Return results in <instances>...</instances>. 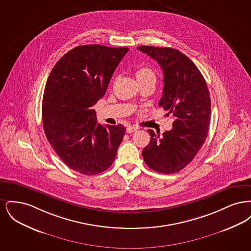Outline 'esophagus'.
Wrapping results in <instances>:
<instances>
[{"instance_id":"esophagus-1","label":"esophagus","mask_w":251,"mask_h":251,"mask_svg":"<svg viewBox=\"0 0 251 251\" xmlns=\"http://www.w3.org/2000/svg\"><path fill=\"white\" fill-rule=\"evenodd\" d=\"M136 130H137V128H136V127H134V126H131V125H129V126L126 128V131H127L128 133L133 132V131H135Z\"/></svg>"}]
</instances>
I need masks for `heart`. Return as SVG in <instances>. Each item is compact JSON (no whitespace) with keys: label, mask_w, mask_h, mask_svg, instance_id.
Here are the masks:
<instances>
[{"label":"heart","mask_w":251,"mask_h":251,"mask_svg":"<svg viewBox=\"0 0 251 251\" xmlns=\"http://www.w3.org/2000/svg\"><path fill=\"white\" fill-rule=\"evenodd\" d=\"M135 78L139 84L144 82H153L155 83V72L149 67H140L135 71Z\"/></svg>","instance_id":"b5f03b06"}]
</instances>
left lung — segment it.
<instances>
[{
  "instance_id": "left-lung-1",
  "label": "left lung",
  "mask_w": 251,
  "mask_h": 251,
  "mask_svg": "<svg viewBox=\"0 0 251 251\" xmlns=\"http://www.w3.org/2000/svg\"><path fill=\"white\" fill-rule=\"evenodd\" d=\"M162 68L163 96L159 105L175 118L173 127L163 136L149 130L151 141L142 151L152 170L164 174L179 172L191 163L206 140L211 117V99L197 66L185 54L172 48L140 46Z\"/></svg>"
}]
</instances>
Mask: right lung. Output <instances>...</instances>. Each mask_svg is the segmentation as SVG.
Masks as SVG:
<instances>
[{
    "label": "right lung",
    "mask_w": 251,
    "mask_h": 251,
    "mask_svg": "<svg viewBox=\"0 0 251 251\" xmlns=\"http://www.w3.org/2000/svg\"><path fill=\"white\" fill-rule=\"evenodd\" d=\"M129 49L92 44L72 49L54 65L42 100L43 128L61 160L84 175L112 166L126 128L97 123L93 106L106 92Z\"/></svg>",
    "instance_id": "right-lung-1"
}]
</instances>
